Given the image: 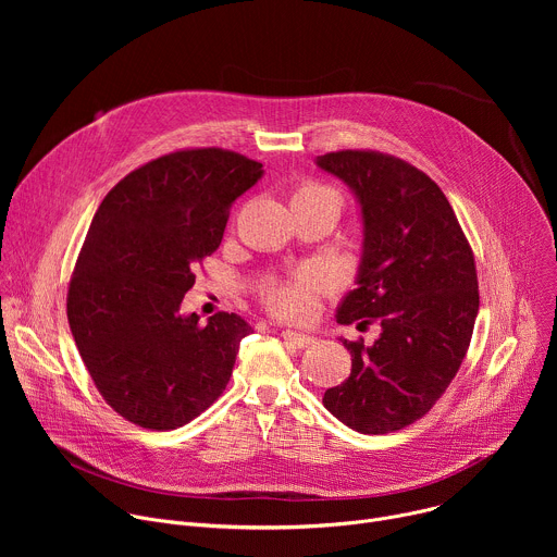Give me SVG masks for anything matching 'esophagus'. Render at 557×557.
I'll list each match as a JSON object with an SVG mask.
<instances>
[{
	"label": "esophagus",
	"instance_id": "1",
	"mask_svg": "<svg viewBox=\"0 0 557 557\" xmlns=\"http://www.w3.org/2000/svg\"><path fill=\"white\" fill-rule=\"evenodd\" d=\"M282 339L288 342V344L295 346V348H306V346L314 344V337H312V335L297 333V331H282Z\"/></svg>",
	"mask_w": 557,
	"mask_h": 557
}]
</instances>
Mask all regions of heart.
I'll use <instances>...</instances> for the list:
<instances>
[{"label":"heart","instance_id":"obj_1","mask_svg":"<svg viewBox=\"0 0 557 557\" xmlns=\"http://www.w3.org/2000/svg\"><path fill=\"white\" fill-rule=\"evenodd\" d=\"M297 196H333L335 200H339L333 189L322 187V185H304L297 191ZM329 284H331V277L324 269L310 267V269H304L295 282L271 288L267 299L275 312L286 314V317H299V314L310 312L312 293L329 288Z\"/></svg>","mask_w":557,"mask_h":557}]
</instances>
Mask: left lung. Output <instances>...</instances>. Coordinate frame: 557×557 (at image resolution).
I'll return each instance as SVG.
<instances>
[{"label":"left lung","mask_w":557,"mask_h":557,"mask_svg":"<svg viewBox=\"0 0 557 557\" xmlns=\"http://www.w3.org/2000/svg\"><path fill=\"white\" fill-rule=\"evenodd\" d=\"M361 207L357 288L337 306V324L381 326L372 346L342 339L350 376L324 394L326 410L361 434L404 430L441 399L456 376L479 314L473 253L441 187L381 151L317 156Z\"/></svg>","instance_id":"obj_1"}]
</instances>
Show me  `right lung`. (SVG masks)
<instances>
[{
	"instance_id": "obj_1",
	"label": "right lung",
	"mask_w": 557,
	"mask_h": 557,
	"mask_svg": "<svg viewBox=\"0 0 557 557\" xmlns=\"http://www.w3.org/2000/svg\"><path fill=\"white\" fill-rule=\"evenodd\" d=\"M262 163L183 149L127 174L97 209L70 288L67 322L101 396L147 430H176L228 383L251 326L235 312L181 314L196 264L220 243L231 205Z\"/></svg>"
}]
</instances>
